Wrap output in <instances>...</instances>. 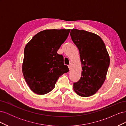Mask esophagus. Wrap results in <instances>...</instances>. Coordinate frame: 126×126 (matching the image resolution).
I'll return each instance as SVG.
<instances>
[{
	"label": "esophagus",
	"mask_w": 126,
	"mask_h": 126,
	"mask_svg": "<svg viewBox=\"0 0 126 126\" xmlns=\"http://www.w3.org/2000/svg\"><path fill=\"white\" fill-rule=\"evenodd\" d=\"M68 68H69V70H71V64H70L69 66H68Z\"/></svg>",
	"instance_id": "1"
}]
</instances>
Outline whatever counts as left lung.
I'll list each match as a JSON object with an SVG mask.
<instances>
[{
  "mask_svg": "<svg viewBox=\"0 0 126 126\" xmlns=\"http://www.w3.org/2000/svg\"><path fill=\"white\" fill-rule=\"evenodd\" d=\"M70 36L79 49L82 66L81 77L74 83V91L83 97L97 93L104 83L110 64L104 42L96 34L84 30H71Z\"/></svg>",
  "mask_w": 126,
  "mask_h": 126,
  "instance_id": "left-lung-1",
  "label": "left lung"
}]
</instances>
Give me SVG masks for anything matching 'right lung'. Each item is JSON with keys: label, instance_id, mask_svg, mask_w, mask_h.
I'll use <instances>...</instances> for the list:
<instances>
[{"label": "right lung", "instance_id": "obj_1", "mask_svg": "<svg viewBox=\"0 0 126 126\" xmlns=\"http://www.w3.org/2000/svg\"><path fill=\"white\" fill-rule=\"evenodd\" d=\"M70 29H47L34 36L26 45L22 70L29 88L45 94L55 88L59 77L69 71L57 51Z\"/></svg>", "mask_w": 126, "mask_h": 126}]
</instances>
